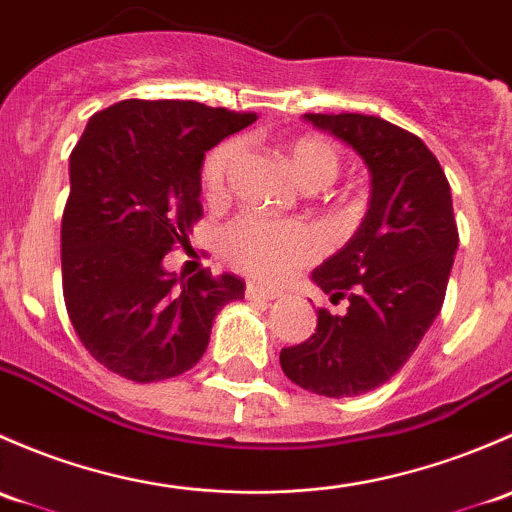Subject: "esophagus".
<instances>
[{
  "mask_svg": "<svg viewBox=\"0 0 512 512\" xmlns=\"http://www.w3.org/2000/svg\"><path fill=\"white\" fill-rule=\"evenodd\" d=\"M278 291H271V288L256 286V283H246V298L249 300H276Z\"/></svg>",
  "mask_w": 512,
  "mask_h": 512,
  "instance_id": "esophagus-1",
  "label": "esophagus"
}]
</instances>
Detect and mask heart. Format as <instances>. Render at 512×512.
I'll list each match as a JSON object with an SVG mask.
<instances>
[{
	"label": "heart",
	"instance_id": "obj_1",
	"mask_svg": "<svg viewBox=\"0 0 512 512\" xmlns=\"http://www.w3.org/2000/svg\"><path fill=\"white\" fill-rule=\"evenodd\" d=\"M293 175L308 189L325 187L340 175V150L325 135L303 133L283 145ZM244 155V142L231 138L214 147L202 165V192L209 202L226 199ZM226 261L251 278L281 283L323 251L318 231L303 221H278L244 214L224 231Z\"/></svg>",
	"mask_w": 512,
	"mask_h": 512
}]
</instances>
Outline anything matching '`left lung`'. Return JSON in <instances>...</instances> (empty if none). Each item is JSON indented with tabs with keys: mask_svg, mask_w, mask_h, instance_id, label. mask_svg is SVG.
Listing matches in <instances>:
<instances>
[{
	"mask_svg": "<svg viewBox=\"0 0 512 512\" xmlns=\"http://www.w3.org/2000/svg\"><path fill=\"white\" fill-rule=\"evenodd\" d=\"M315 128L355 147L372 172V202L357 234L315 268L333 305L318 328L281 350L298 387L323 397H357L389 382L439 315L449 286L458 226L451 187L434 152L409 130L362 113H305Z\"/></svg>",
	"mask_w": 512,
	"mask_h": 512,
	"instance_id": "left-lung-1",
	"label": "left lung"
}]
</instances>
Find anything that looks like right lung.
Instances as JSON below:
<instances>
[{
	"instance_id": "add662e5",
	"label": "right lung",
	"mask_w": 512,
	"mask_h": 512,
	"mask_svg": "<svg viewBox=\"0 0 512 512\" xmlns=\"http://www.w3.org/2000/svg\"><path fill=\"white\" fill-rule=\"evenodd\" d=\"M258 118L194 100H120L91 115L71 152L61 281L78 340L105 370L162 382L192 370L239 276L189 278L162 261L202 219L204 152Z\"/></svg>"
}]
</instances>
